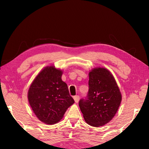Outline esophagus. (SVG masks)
I'll use <instances>...</instances> for the list:
<instances>
[{"mask_svg": "<svg viewBox=\"0 0 149 149\" xmlns=\"http://www.w3.org/2000/svg\"><path fill=\"white\" fill-rule=\"evenodd\" d=\"M74 99L75 102H79V96H78V95L74 96Z\"/></svg>", "mask_w": 149, "mask_h": 149, "instance_id": "34e87169", "label": "esophagus"}]
</instances>
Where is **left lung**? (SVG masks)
<instances>
[{
	"mask_svg": "<svg viewBox=\"0 0 149 149\" xmlns=\"http://www.w3.org/2000/svg\"><path fill=\"white\" fill-rule=\"evenodd\" d=\"M89 91L79 106L88 124L99 127L110 122L119 108L122 95L112 74L98 68L89 74Z\"/></svg>",
	"mask_w": 149,
	"mask_h": 149,
	"instance_id": "obj_1",
	"label": "left lung"
}]
</instances>
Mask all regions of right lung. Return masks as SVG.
Instances as JSON below:
<instances>
[{
    "label": "right lung",
    "mask_w": 149,
    "mask_h": 149,
    "mask_svg": "<svg viewBox=\"0 0 149 149\" xmlns=\"http://www.w3.org/2000/svg\"><path fill=\"white\" fill-rule=\"evenodd\" d=\"M62 72L54 66L44 68L35 77L28 91V100L40 121L54 124L74 103L67 84L62 80Z\"/></svg>",
    "instance_id": "right-lung-1"
}]
</instances>
